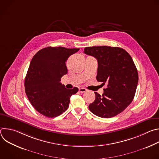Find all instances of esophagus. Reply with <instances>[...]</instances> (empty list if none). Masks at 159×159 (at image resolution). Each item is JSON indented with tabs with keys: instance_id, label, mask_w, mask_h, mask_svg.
Listing matches in <instances>:
<instances>
[{
	"instance_id": "obj_1",
	"label": "esophagus",
	"mask_w": 159,
	"mask_h": 159,
	"mask_svg": "<svg viewBox=\"0 0 159 159\" xmlns=\"http://www.w3.org/2000/svg\"><path fill=\"white\" fill-rule=\"evenodd\" d=\"M87 91V89L84 87H80L79 88V92L81 93H85Z\"/></svg>"
}]
</instances>
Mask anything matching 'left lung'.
<instances>
[{"instance_id":"8db88e82","label":"left lung","mask_w":159,"mask_h":159,"mask_svg":"<svg viewBox=\"0 0 159 159\" xmlns=\"http://www.w3.org/2000/svg\"><path fill=\"white\" fill-rule=\"evenodd\" d=\"M84 52L98 60L96 79L107 85L102 96L95 92V101L89 106L90 111L103 118L118 115L132 102L137 87L139 74L132 58L119 47H86Z\"/></svg>"}]
</instances>
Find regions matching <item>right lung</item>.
Wrapping results in <instances>:
<instances>
[{"instance_id":"add662e5","label":"right lung","mask_w":159,"mask_h":159,"mask_svg":"<svg viewBox=\"0 0 159 159\" xmlns=\"http://www.w3.org/2000/svg\"><path fill=\"white\" fill-rule=\"evenodd\" d=\"M79 50L49 47L38 51L32 58L25 80V92L40 114L55 118L69 107L71 96L75 94L79 89H66L60 81L68 72L65 62Z\"/></svg>"}]
</instances>
